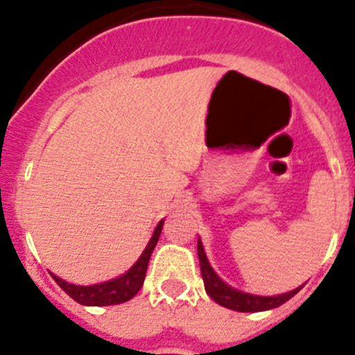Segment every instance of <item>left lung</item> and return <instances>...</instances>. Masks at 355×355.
Returning a JSON list of instances; mask_svg holds the SVG:
<instances>
[{
	"mask_svg": "<svg viewBox=\"0 0 355 355\" xmlns=\"http://www.w3.org/2000/svg\"><path fill=\"white\" fill-rule=\"evenodd\" d=\"M197 254H199V265H200V274H202V281H205L206 293L215 300L216 304L227 307V309H233V311L240 313H256V311H268V309H274L279 307L281 304H284L286 300H290L295 293H299L300 288H295V290L288 291V293L274 295V297H261V295H252L247 293V291L236 290V288L229 286L227 283H224L218 274L211 268L208 258H206L205 247H202V241L200 238L197 240Z\"/></svg>",
	"mask_w": 355,
	"mask_h": 355,
	"instance_id": "left-lung-1",
	"label": "left lung"
}]
</instances>
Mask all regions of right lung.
<instances>
[{"instance_id": "add662e5", "label": "right lung", "mask_w": 355, "mask_h": 355, "mask_svg": "<svg viewBox=\"0 0 355 355\" xmlns=\"http://www.w3.org/2000/svg\"><path fill=\"white\" fill-rule=\"evenodd\" d=\"M163 220L158 222L156 225L155 233L150 236L149 243L144 249L142 256L137 259L130 270L124 272L122 275L115 279H110V281H105V283L99 284H90V286H80V284H72L64 281V279L56 277L53 274V279H55L58 286L65 291V293L71 297V299L76 300L81 306H114V304H122L128 302L139 293V290L142 288L144 279H146L147 265H149L150 254L155 250L156 243H158V238L162 234Z\"/></svg>"}]
</instances>
